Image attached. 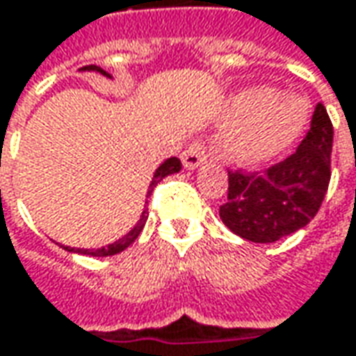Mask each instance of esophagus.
Masks as SVG:
<instances>
[{"instance_id": "obj_1", "label": "esophagus", "mask_w": 356, "mask_h": 356, "mask_svg": "<svg viewBox=\"0 0 356 356\" xmlns=\"http://www.w3.org/2000/svg\"><path fill=\"white\" fill-rule=\"evenodd\" d=\"M181 161L185 169H197L207 161V152L202 147L201 141H193L189 147L181 154Z\"/></svg>"}]
</instances>
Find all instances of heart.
Returning a JSON list of instances; mask_svg holds the SVG:
<instances>
[{
	"instance_id": "heart-1",
	"label": "heart",
	"mask_w": 356,
	"mask_h": 356,
	"mask_svg": "<svg viewBox=\"0 0 356 356\" xmlns=\"http://www.w3.org/2000/svg\"><path fill=\"white\" fill-rule=\"evenodd\" d=\"M225 120L232 124L220 141L225 157L256 169L276 159L300 138L307 124V104L293 94L250 86L228 100Z\"/></svg>"
}]
</instances>
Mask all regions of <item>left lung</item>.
<instances>
[{"instance_id":"obj_1","label":"left lung","mask_w":356,"mask_h":356,"mask_svg":"<svg viewBox=\"0 0 356 356\" xmlns=\"http://www.w3.org/2000/svg\"><path fill=\"white\" fill-rule=\"evenodd\" d=\"M333 124L315 106L312 128L296 154L264 173L228 171V201L218 215L236 236L270 244L307 227L317 215L331 179Z\"/></svg>"}]
</instances>
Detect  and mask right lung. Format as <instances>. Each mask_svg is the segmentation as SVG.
<instances>
[{
    "instance_id": "add662e5",
    "label": "right lung",
    "mask_w": 356,
    "mask_h": 356,
    "mask_svg": "<svg viewBox=\"0 0 356 356\" xmlns=\"http://www.w3.org/2000/svg\"><path fill=\"white\" fill-rule=\"evenodd\" d=\"M80 72H100V74H104V76H108V79H112V74H110V72H106L104 68L96 67V65L82 67L80 68ZM179 171H181V161H179L177 157H169V159H165L161 165L155 169L154 179H152L149 189H147V197L152 195L154 187L159 183V181H161V179H165L167 175H173V173H179ZM145 220H147V209H143V211H141L140 220L134 225V228L129 230L128 234H124L122 238H118L116 242H112V244H108V246H102V248H70V246H63V248L68 252L84 254V256H114V254H120L122 250H126L129 244L140 236V232L143 230V227H145Z\"/></svg>"
}]
</instances>
